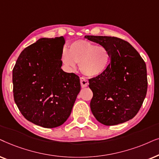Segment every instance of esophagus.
<instances>
[{
    "instance_id": "obj_1",
    "label": "esophagus",
    "mask_w": 159,
    "mask_h": 159,
    "mask_svg": "<svg viewBox=\"0 0 159 159\" xmlns=\"http://www.w3.org/2000/svg\"><path fill=\"white\" fill-rule=\"evenodd\" d=\"M80 81H81V85L82 87H86L89 85V81L87 79L84 78L83 77L80 78Z\"/></svg>"
}]
</instances>
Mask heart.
Wrapping results in <instances>:
<instances>
[{"label":"heart","instance_id":"obj_1","mask_svg":"<svg viewBox=\"0 0 159 159\" xmlns=\"http://www.w3.org/2000/svg\"><path fill=\"white\" fill-rule=\"evenodd\" d=\"M110 52L105 46L97 45L86 40H78L64 50L61 60L65 68L73 70L76 63L80 70L88 77H97L104 73L110 62Z\"/></svg>","mask_w":159,"mask_h":159}]
</instances>
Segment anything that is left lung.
Listing matches in <instances>:
<instances>
[{
  "label": "left lung",
  "mask_w": 159,
  "mask_h": 159,
  "mask_svg": "<svg viewBox=\"0 0 159 159\" xmlns=\"http://www.w3.org/2000/svg\"><path fill=\"white\" fill-rule=\"evenodd\" d=\"M85 39L105 46L111 62L102 75L89 80L93 92L90 107L101 124L117 125L137 115L148 89L145 62L127 41L116 37L85 35Z\"/></svg>",
  "instance_id": "left-lung-1"
}]
</instances>
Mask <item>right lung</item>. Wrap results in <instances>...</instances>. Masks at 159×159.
<instances>
[{"label":"right lung","mask_w":159,"mask_h":159,"mask_svg":"<svg viewBox=\"0 0 159 159\" xmlns=\"http://www.w3.org/2000/svg\"><path fill=\"white\" fill-rule=\"evenodd\" d=\"M65 39L43 38L21 52L13 69L14 99L27 120L44 128L62 125L81 90L79 77L61 69Z\"/></svg>","instance_id":"add662e5"}]
</instances>
